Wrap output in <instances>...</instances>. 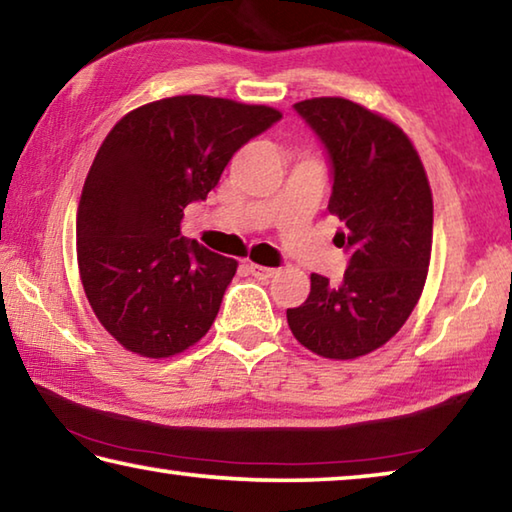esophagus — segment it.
<instances>
[{
	"label": "esophagus",
	"mask_w": 512,
	"mask_h": 512,
	"mask_svg": "<svg viewBox=\"0 0 512 512\" xmlns=\"http://www.w3.org/2000/svg\"><path fill=\"white\" fill-rule=\"evenodd\" d=\"M248 271L253 273V275L257 277V280H271V277L277 273L275 268H271V266H259V264H250Z\"/></svg>",
	"instance_id": "obj_1"
}]
</instances>
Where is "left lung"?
I'll use <instances>...</instances> for the list:
<instances>
[{"label": "left lung", "mask_w": 512, "mask_h": 512, "mask_svg": "<svg viewBox=\"0 0 512 512\" xmlns=\"http://www.w3.org/2000/svg\"><path fill=\"white\" fill-rule=\"evenodd\" d=\"M293 110L327 153V210L343 223L334 244L350 259L339 287L311 275L309 298L287 320L307 350L357 359L400 332L420 298L433 232L429 180L402 128L359 103L320 97Z\"/></svg>", "instance_id": "obj_1"}]
</instances>
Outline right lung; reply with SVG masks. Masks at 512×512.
<instances>
[{"label":"right lung","instance_id":"add662e5","mask_svg":"<svg viewBox=\"0 0 512 512\" xmlns=\"http://www.w3.org/2000/svg\"><path fill=\"white\" fill-rule=\"evenodd\" d=\"M282 115L266 106L185 94L117 121L85 178L76 216L81 282L99 323L142 357L201 341L237 262L183 237L241 146Z\"/></svg>","mask_w":512,"mask_h":512}]
</instances>
